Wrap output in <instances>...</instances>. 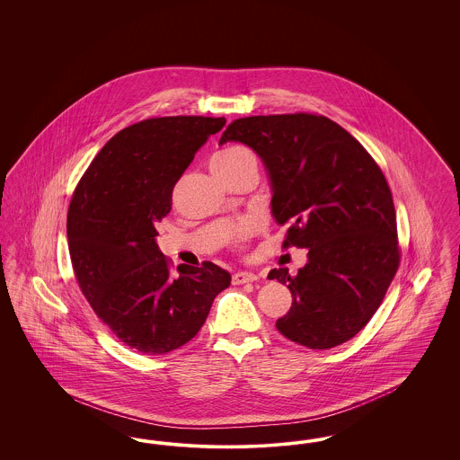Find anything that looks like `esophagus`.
I'll list each match as a JSON object with an SVG mask.
<instances>
[{
  "instance_id": "esophagus-1",
  "label": "esophagus",
  "mask_w": 460,
  "mask_h": 460,
  "mask_svg": "<svg viewBox=\"0 0 460 460\" xmlns=\"http://www.w3.org/2000/svg\"><path fill=\"white\" fill-rule=\"evenodd\" d=\"M259 278L253 272H236L233 274V285H244V283H253Z\"/></svg>"
}]
</instances>
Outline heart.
I'll list each match as a JSON object with an SVG mask.
<instances>
[{"label":"heart","instance_id":"heart-1","mask_svg":"<svg viewBox=\"0 0 460 460\" xmlns=\"http://www.w3.org/2000/svg\"><path fill=\"white\" fill-rule=\"evenodd\" d=\"M244 164H257V160H255V155L252 154L246 146H241V145L227 146L214 155V158H212V165H217L220 169H236ZM244 236H246V233L240 231L236 241L243 240Z\"/></svg>","mask_w":460,"mask_h":460}]
</instances>
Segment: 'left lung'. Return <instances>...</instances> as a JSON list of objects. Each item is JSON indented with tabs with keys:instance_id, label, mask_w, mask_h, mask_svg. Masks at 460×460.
<instances>
[{
	"instance_id": "obj_1",
	"label": "left lung",
	"mask_w": 460,
	"mask_h": 460,
	"mask_svg": "<svg viewBox=\"0 0 460 460\" xmlns=\"http://www.w3.org/2000/svg\"><path fill=\"white\" fill-rule=\"evenodd\" d=\"M241 141L262 158L272 214L286 226L283 250L308 248V263L269 279L288 285L293 304L276 328L288 340L326 350L371 321L400 265L394 197L369 152L317 113L233 120L220 145Z\"/></svg>"
}]
</instances>
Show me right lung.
Segmentation results:
<instances>
[{"instance_id": "obj_1", "label": "right lung", "mask_w": 460, "mask_h": 460, "mask_svg": "<svg viewBox=\"0 0 460 460\" xmlns=\"http://www.w3.org/2000/svg\"><path fill=\"white\" fill-rule=\"evenodd\" d=\"M224 117H152L117 132L93 158L68 205L75 281L98 319L132 350L162 355L205 324L231 276L216 263L179 265L160 253L155 224L175 182Z\"/></svg>"}]
</instances>
